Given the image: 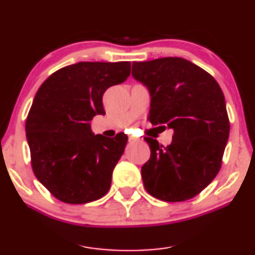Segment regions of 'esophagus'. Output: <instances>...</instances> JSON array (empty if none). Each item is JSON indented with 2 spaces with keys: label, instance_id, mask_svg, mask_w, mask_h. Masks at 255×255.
<instances>
[{
  "label": "esophagus",
  "instance_id": "obj_1",
  "mask_svg": "<svg viewBox=\"0 0 255 255\" xmlns=\"http://www.w3.org/2000/svg\"><path fill=\"white\" fill-rule=\"evenodd\" d=\"M128 139H129V142H137V141H139V138L135 137V136H129Z\"/></svg>",
  "mask_w": 255,
  "mask_h": 255
}]
</instances>
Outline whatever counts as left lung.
Segmentation results:
<instances>
[{"label": "left lung", "instance_id": "1", "mask_svg": "<svg viewBox=\"0 0 255 255\" xmlns=\"http://www.w3.org/2000/svg\"><path fill=\"white\" fill-rule=\"evenodd\" d=\"M131 75L150 91V123L174 130L167 146L144 137L151 149L141 170L146 192L166 202L194 198L222 166L230 132L223 91L209 73L182 57L132 62Z\"/></svg>", "mask_w": 255, "mask_h": 255}]
</instances>
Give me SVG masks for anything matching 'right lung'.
Listing matches in <instances>:
<instances>
[{"mask_svg": "<svg viewBox=\"0 0 255 255\" xmlns=\"http://www.w3.org/2000/svg\"><path fill=\"white\" fill-rule=\"evenodd\" d=\"M130 75V62H78L53 73L27 114L26 138L33 173L64 203L96 201L109 192L127 135H95L90 121L105 114L103 95Z\"/></svg>", "mask_w": 255, "mask_h": 255, "instance_id": "add662e5", "label": "right lung"}]
</instances>
